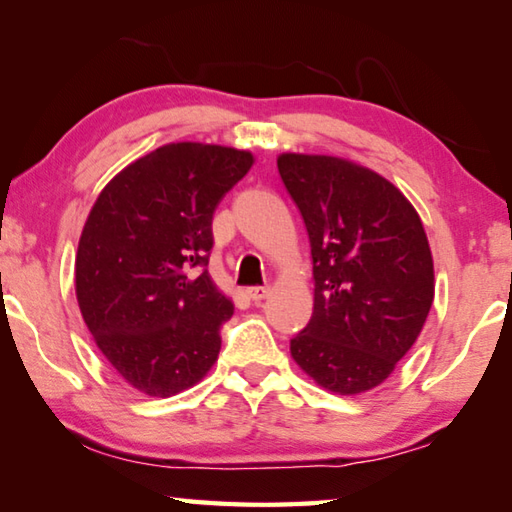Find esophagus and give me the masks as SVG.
Masks as SVG:
<instances>
[{"label": "esophagus", "instance_id": "obj_1", "mask_svg": "<svg viewBox=\"0 0 512 512\" xmlns=\"http://www.w3.org/2000/svg\"><path fill=\"white\" fill-rule=\"evenodd\" d=\"M268 293H271V289H268V287H250L248 289V296L253 298L255 302H262L264 298H268Z\"/></svg>", "mask_w": 512, "mask_h": 512}]
</instances>
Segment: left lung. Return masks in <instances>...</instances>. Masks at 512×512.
<instances>
[{
	"label": "left lung",
	"instance_id": "1",
	"mask_svg": "<svg viewBox=\"0 0 512 512\" xmlns=\"http://www.w3.org/2000/svg\"><path fill=\"white\" fill-rule=\"evenodd\" d=\"M305 219L314 314L291 357L325 391L384 384L413 348L433 302V257L420 214L391 180L336 155H277Z\"/></svg>",
	"mask_w": 512,
	"mask_h": 512
}]
</instances>
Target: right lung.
I'll return each instance as SVG.
<instances>
[{"instance_id":"1","label":"right lung","mask_w":512,"mask_h":512,"mask_svg":"<svg viewBox=\"0 0 512 512\" xmlns=\"http://www.w3.org/2000/svg\"><path fill=\"white\" fill-rule=\"evenodd\" d=\"M253 162L232 146L171 142L121 169L94 201L76 250V300L135 391H187L219 359L235 305L205 268L212 216Z\"/></svg>"}]
</instances>
